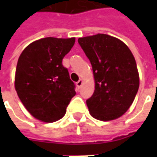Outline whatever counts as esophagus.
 Instances as JSON below:
<instances>
[{
	"mask_svg": "<svg viewBox=\"0 0 157 157\" xmlns=\"http://www.w3.org/2000/svg\"><path fill=\"white\" fill-rule=\"evenodd\" d=\"M82 83H83V82H82V80H79L78 82H76V86H77V87H78V88H80V87L82 86Z\"/></svg>",
	"mask_w": 157,
	"mask_h": 157,
	"instance_id": "esophagus-1",
	"label": "esophagus"
}]
</instances>
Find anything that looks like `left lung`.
<instances>
[{"label": "left lung", "mask_w": 157, "mask_h": 157, "mask_svg": "<svg viewBox=\"0 0 157 157\" xmlns=\"http://www.w3.org/2000/svg\"><path fill=\"white\" fill-rule=\"evenodd\" d=\"M78 43L95 80V91L86 100L91 115L102 121L119 118L131 106L140 86L134 55L124 42L108 34L79 38Z\"/></svg>", "instance_id": "left-lung-1"}]
</instances>
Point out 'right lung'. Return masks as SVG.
<instances>
[{"instance_id":"right-lung-1","label":"right lung","mask_w":157,"mask_h":157,"mask_svg":"<svg viewBox=\"0 0 157 157\" xmlns=\"http://www.w3.org/2000/svg\"><path fill=\"white\" fill-rule=\"evenodd\" d=\"M75 38L48 37L33 42L19 56L15 89L26 109L46 123L60 119L75 95V84L62 60L75 44Z\"/></svg>"}]
</instances>
